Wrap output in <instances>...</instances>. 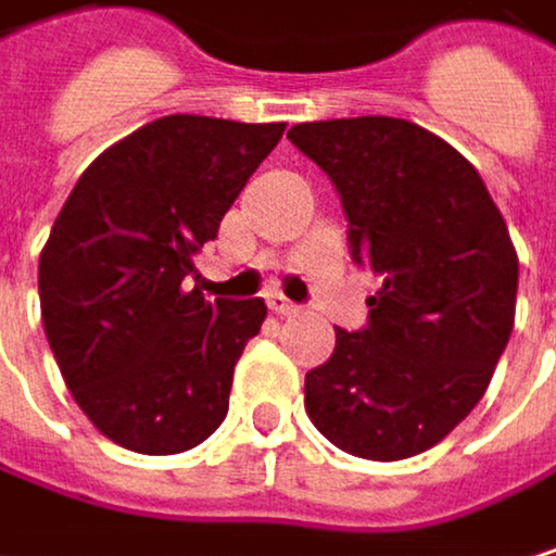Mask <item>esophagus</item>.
<instances>
[{
  "mask_svg": "<svg viewBox=\"0 0 556 556\" xmlns=\"http://www.w3.org/2000/svg\"><path fill=\"white\" fill-rule=\"evenodd\" d=\"M266 306H269L276 316H296V313H300V306H296V303H290L283 293H269V296H266Z\"/></svg>",
  "mask_w": 556,
  "mask_h": 556,
  "instance_id": "esophagus-1",
  "label": "esophagus"
}]
</instances>
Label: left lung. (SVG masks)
<instances>
[{
	"instance_id": "8db88e82",
	"label": "left lung",
	"mask_w": 556,
	"mask_h": 556,
	"mask_svg": "<svg viewBox=\"0 0 556 556\" xmlns=\"http://www.w3.org/2000/svg\"><path fill=\"white\" fill-rule=\"evenodd\" d=\"M290 142L336 185L349 247L381 290L362 332L306 375V414L339 450L394 463L482 401L508 345L518 253L466 155L394 116L300 123Z\"/></svg>"
}]
</instances>
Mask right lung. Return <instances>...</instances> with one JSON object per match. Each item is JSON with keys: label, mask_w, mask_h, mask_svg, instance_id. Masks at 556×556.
<instances>
[{"label": "right lung", "mask_w": 556, "mask_h": 556, "mask_svg": "<svg viewBox=\"0 0 556 556\" xmlns=\"http://www.w3.org/2000/svg\"><path fill=\"white\" fill-rule=\"evenodd\" d=\"M283 129L162 116L100 152L64 201L38 260L41 323L77 407L123 450L185 453L224 424L266 306L181 283Z\"/></svg>", "instance_id": "obj_1"}]
</instances>
